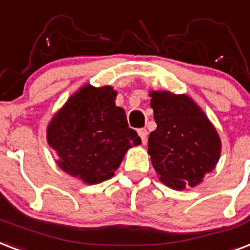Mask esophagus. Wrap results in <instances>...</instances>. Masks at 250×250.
I'll return each instance as SVG.
<instances>
[{"label":"esophagus","instance_id":"1","mask_svg":"<svg viewBox=\"0 0 250 250\" xmlns=\"http://www.w3.org/2000/svg\"><path fill=\"white\" fill-rule=\"evenodd\" d=\"M138 134H139V137H141V141H142V143L145 145V143L147 142V130L146 129H139Z\"/></svg>","mask_w":250,"mask_h":250}]
</instances>
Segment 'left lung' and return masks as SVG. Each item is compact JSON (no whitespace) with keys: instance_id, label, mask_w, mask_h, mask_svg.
<instances>
[{"instance_id":"8db88e82","label":"left lung","mask_w":250,"mask_h":250,"mask_svg":"<svg viewBox=\"0 0 250 250\" xmlns=\"http://www.w3.org/2000/svg\"><path fill=\"white\" fill-rule=\"evenodd\" d=\"M156 129L148 155L159 180L175 190L194 188L219 162L222 142L211 121L188 95L150 91Z\"/></svg>"}]
</instances>
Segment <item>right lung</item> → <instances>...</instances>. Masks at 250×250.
I'll use <instances>...</instances> for the list:
<instances>
[{
    "label": "right lung",
    "mask_w": 250,
    "mask_h": 250,
    "mask_svg": "<svg viewBox=\"0 0 250 250\" xmlns=\"http://www.w3.org/2000/svg\"><path fill=\"white\" fill-rule=\"evenodd\" d=\"M116 96L113 87L87 83L67 99L46 127L57 166L87 185L111 179L127 150L141 145L125 111L116 105Z\"/></svg>",
    "instance_id": "right-lung-1"
}]
</instances>
